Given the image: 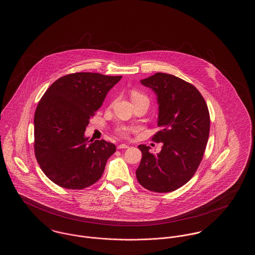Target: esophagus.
<instances>
[{
  "mask_svg": "<svg viewBox=\"0 0 255 255\" xmlns=\"http://www.w3.org/2000/svg\"><path fill=\"white\" fill-rule=\"evenodd\" d=\"M126 148H129V145L124 144V143H122V144L118 146V149H126Z\"/></svg>",
  "mask_w": 255,
  "mask_h": 255,
  "instance_id": "1",
  "label": "esophagus"
}]
</instances>
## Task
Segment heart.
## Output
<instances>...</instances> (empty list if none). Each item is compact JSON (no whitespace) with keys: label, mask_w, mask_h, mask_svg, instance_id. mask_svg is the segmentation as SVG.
<instances>
[{"label":"heart","mask_w":255,"mask_h":255,"mask_svg":"<svg viewBox=\"0 0 255 255\" xmlns=\"http://www.w3.org/2000/svg\"><path fill=\"white\" fill-rule=\"evenodd\" d=\"M131 97H132V100H136V99H139V98H147L145 96H143L142 94L136 92V91H133L132 94H131ZM133 129L132 127H126V126H122L120 129H119V133L122 134V136H128L129 133H131L133 131Z\"/></svg>","instance_id":"obj_1"}]
</instances>
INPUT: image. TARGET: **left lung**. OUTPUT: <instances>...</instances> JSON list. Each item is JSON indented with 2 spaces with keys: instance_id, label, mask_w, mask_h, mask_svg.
Masks as SVG:
<instances>
[{
  "instance_id": "8db88e82",
  "label": "left lung",
  "mask_w": 255,
  "mask_h": 255,
  "mask_svg": "<svg viewBox=\"0 0 255 255\" xmlns=\"http://www.w3.org/2000/svg\"><path fill=\"white\" fill-rule=\"evenodd\" d=\"M140 83L157 95L161 130L153 140L163 145L157 155L149 152V146L138 145L142 158L136 179L150 191L171 192L193 177L203 159L209 135V112L194 86L175 75L157 73Z\"/></svg>"
}]
</instances>
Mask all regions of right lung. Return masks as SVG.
Here are the masks:
<instances>
[{"label": "right lung", "instance_id": "1", "mask_svg": "<svg viewBox=\"0 0 255 255\" xmlns=\"http://www.w3.org/2000/svg\"><path fill=\"white\" fill-rule=\"evenodd\" d=\"M122 77L71 73L46 91L34 115V151L51 182L68 189H83L101 178L116 145L104 139L89 140L86 127Z\"/></svg>", "mask_w": 255, "mask_h": 255}]
</instances>
